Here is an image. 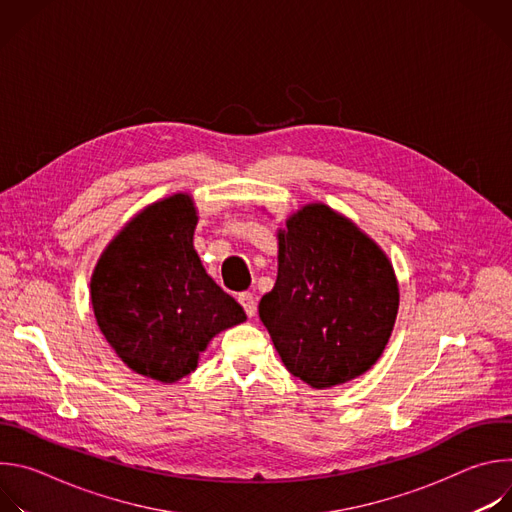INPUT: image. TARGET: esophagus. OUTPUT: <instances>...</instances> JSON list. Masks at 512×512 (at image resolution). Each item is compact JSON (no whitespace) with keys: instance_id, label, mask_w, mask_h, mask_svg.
I'll list each match as a JSON object with an SVG mask.
<instances>
[{"instance_id":"34e87169","label":"esophagus","mask_w":512,"mask_h":512,"mask_svg":"<svg viewBox=\"0 0 512 512\" xmlns=\"http://www.w3.org/2000/svg\"><path fill=\"white\" fill-rule=\"evenodd\" d=\"M239 304L243 306V310H245V314L251 318V316H255V298H253V294L251 291H243V294H239Z\"/></svg>"}]
</instances>
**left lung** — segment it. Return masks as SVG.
I'll use <instances>...</instances> for the list:
<instances>
[{"instance_id":"obj_1","label":"left lung","mask_w":512,"mask_h":512,"mask_svg":"<svg viewBox=\"0 0 512 512\" xmlns=\"http://www.w3.org/2000/svg\"><path fill=\"white\" fill-rule=\"evenodd\" d=\"M277 261L259 318L285 369L316 389L367 373L399 308L387 255L332 208L310 204L279 233Z\"/></svg>"}]
</instances>
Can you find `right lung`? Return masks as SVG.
I'll list each match as a JSON object with an SVG mask.
<instances>
[{"instance_id": "1", "label": "right lung", "mask_w": 512, "mask_h": 512, "mask_svg": "<svg viewBox=\"0 0 512 512\" xmlns=\"http://www.w3.org/2000/svg\"><path fill=\"white\" fill-rule=\"evenodd\" d=\"M196 210L174 194L139 212L101 255L91 298L97 324L127 367L174 383L221 330L247 320L206 275L194 245Z\"/></svg>"}]
</instances>
